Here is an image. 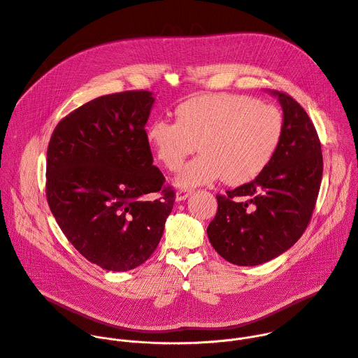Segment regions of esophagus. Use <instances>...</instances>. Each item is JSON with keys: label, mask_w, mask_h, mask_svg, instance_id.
Wrapping results in <instances>:
<instances>
[{"label": "esophagus", "mask_w": 358, "mask_h": 358, "mask_svg": "<svg viewBox=\"0 0 358 358\" xmlns=\"http://www.w3.org/2000/svg\"><path fill=\"white\" fill-rule=\"evenodd\" d=\"M194 191L192 189H188V188H181V189H178L177 192H176V201H184V199H187L191 194H192Z\"/></svg>", "instance_id": "obj_1"}]
</instances>
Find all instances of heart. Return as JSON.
<instances>
[{"label": "heart", "instance_id": "1", "mask_svg": "<svg viewBox=\"0 0 358 358\" xmlns=\"http://www.w3.org/2000/svg\"><path fill=\"white\" fill-rule=\"evenodd\" d=\"M283 133L280 112L238 94L192 97L176 110V123L151 122L145 140L156 159L170 171L181 167L195 145L201 152L176 177L182 188L210 184L224 177L228 185L257 178L271 163Z\"/></svg>", "mask_w": 358, "mask_h": 358}]
</instances>
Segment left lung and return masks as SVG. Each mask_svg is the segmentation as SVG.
<instances>
[{"instance_id":"left-lung-1","label":"left lung","mask_w":358,"mask_h":358,"mask_svg":"<svg viewBox=\"0 0 358 358\" xmlns=\"http://www.w3.org/2000/svg\"><path fill=\"white\" fill-rule=\"evenodd\" d=\"M283 110V133L268 167L253 181L217 195L207 228L214 249L238 266L275 259L308 227L323 176L322 145L308 113L289 94L269 90Z\"/></svg>"}]
</instances>
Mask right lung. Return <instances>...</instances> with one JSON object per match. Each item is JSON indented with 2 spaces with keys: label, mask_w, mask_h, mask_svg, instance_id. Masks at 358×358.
Listing matches in <instances>:
<instances>
[{
  "label": "right lung",
  "mask_w": 358,
  "mask_h": 358,
  "mask_svg": "<svg viewBox=\"0 0 358 358\" xmlns=\"http://www.w3.org/2000/svg\"><path fill=\"white\" fill-rule=\"evenodd\" d=\"M155 101L147 90L96 97L62 119L48 145L49 208L78 252L106 271L144 264L174 206L145 140Z\"/></svg>",
  "instance_id": "1"
}]
</instances>
